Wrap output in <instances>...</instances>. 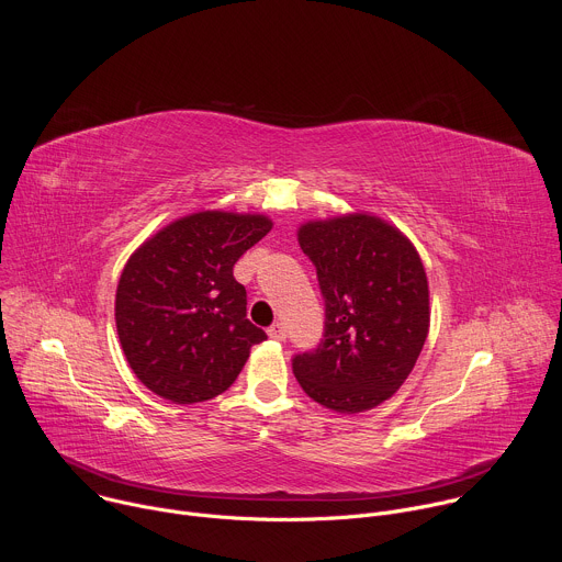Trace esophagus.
<instances>
[{
	"label": "esophagus",
	"instance_id": "1",
	"mask_svg": "<svg viewBox=\"0 0 562 562\" xmlns=\"http://www.w3.org/2000/svg\"><path fill=\"white\" fill-rule=\"evenodd\" d=\"M267 331H269V336H271L273 340H284V338H286V329H284L282 323H273Z\"/></svg>",
	"mask_w": 562,
	"mask_h": 562
}]
</instances>
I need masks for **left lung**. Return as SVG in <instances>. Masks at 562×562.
<instances>
[{"label":"left lung","mask_w":562,"mask_h":562,"mask_svg":"<svg viewBox=\"0 0 562 562\" xmlns=\"http://www.w3.org/2000/svg\"><path fill=\"white\" fill-rule=\"evenodd\" d=\"M325 300L323 340L295 353L308 397L358 414L391 397L429 334V286L418 251L391 224L358 213L297 231Z\"/></svg>","instance_id":"obj_1"}]
</instances>
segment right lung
Wrapping results in <instances>:
<instances>
[{"label": "right lung", "instance_id": "obj_1", "mask_svg": "<svg viewBox=\"0 0 562 562\" xmlns=\"http://www.w3.org/2000/svg\"><path fill=\"white\" fill-rule=\"evenodd\" d=\"M271 231L265 215L202 211L159 233L126 262L115 323L144 386L176 405L226 391L267 334L247 319L233 265Z\"/></svg>", "mask_w": 562, "mask_h": 562}]
</instances>
